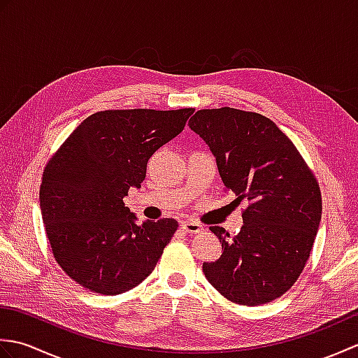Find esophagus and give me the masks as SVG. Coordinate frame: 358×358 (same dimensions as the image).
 <instances>
[{"label": "esophagus", "mask_w": 358, "mask_h": 358, "mask_svg": "<svg viewBox=\"0 0 358 358\" xmlns=\"http://www.w3.org/2000/svg\"><path fill=\"white\" fill-rule=\"evenodd\" d=\"M181 229H183L187 234H199V232L203 231V226L200 223L191 222V220H189V222L181 223Z\"/></svg>", "instance_id": "esophagus-1"}]
</instances>
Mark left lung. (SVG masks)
I'll use <instances>...</instances> for the list:
<instances>
[{
	"label": "left lung",
	"mask_w": 358,
	"mask_h": 358,
	"mask_svg": "<svg viewBox=\"0 0 358 358\" xmlns=\"http://www.w3.org/2000/svg\"><path fill=\"white\" fill-rule=\"evenodd\" d=\"M189 127L208 144L223 183L246 199L243 227L231 238L212 226L222 257L203 263L209 283L245 306L278 299L305 268L322 220V194L292 141L260 113L203 109Z\"/></svg>",
	"instance_id": "8db88e82"
}]
</instances>
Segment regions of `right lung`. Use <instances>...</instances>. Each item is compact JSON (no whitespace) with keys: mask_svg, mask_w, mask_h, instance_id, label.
<instances>
[{"mask_svg":"<svg viewBox=\"0 0 358 358\" xmlns=\"http://www.w3.org/2000/svg\"><path fill=\"white\" fill-rule=\"evenodd\" d=\"M194 109L104 110L86 118L52 157L40 189L52 252L72 280L103 295L123 294L154 271L177 220L138 218L124 206L149 158L186 126Z\"/></svg>","mask_w":358,"mask_h":358,"instance_id":"1","label":"right lung"}]
</instances>
